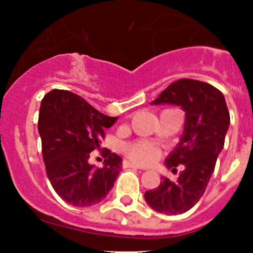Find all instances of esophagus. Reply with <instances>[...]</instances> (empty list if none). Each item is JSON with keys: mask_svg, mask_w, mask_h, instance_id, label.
<instances>
[{"mask_svg": "<svg viewBox=\"0 0 253 253\" xmlns=\"http://www.w3.org/2000/svg\"><path fill=\"white\" fill-rule=\"evenodd\" d=\"M122 167H124V168H132V169H141V170H143V168L138 167L137 164H133V163L128 162V160H124V163H122Z\"/></svg>", "mask_w": 253, "mask_h": 253, "instance_id": "34e87169", "label": "esophagus"}]
</instances>
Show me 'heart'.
<instances>
[{
    "instance_id": "b5f03b06",
    "label": "heart",
    "mask_w": 253,
    "mask_h": 253,
    "mask_svg": "<svg viewBox=\"0 0 253 253\" xmlns=\"http://www.w3.org/2000/svg\"><path fill=\"white\" fill-rule=\"evenodd\" d=\"M125 153L129 159L142 165L152 164L153 162L159 159L160 154H162L157 145L145 141L129 143L125 147Z\"/></svg>"
}]
</instances>
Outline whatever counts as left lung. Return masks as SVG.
<instances>
[{"instance_id": "left-lung-1", "label": "left lung", "mask_w": 253, "mask_h": 253, "mask_svg": "<svg viewBox=\"0 0 253 253\" xmlns=\"http://www.w3.org/2000/svg\"><path fill=\"white\" fill-rule=\"evenodd\" d=\"M152 104H174L186 112L182 138L167 159V167L172 171L178 165H183V169L175 182L162 177L160 185L147 191L144 198L159 213L182 214L205 193L224 147L230 114L219 89L190 78L170 84Z\"/></svg>"}]
</instances>
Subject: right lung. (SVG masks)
Segmentation results:
<instances>
[{
	"mask_svg": "<svg viewBox=\"0 0 253 253\" xmlns=\"http://www.w3.org/2000/svg\"><path fill=\"white\" fill-rule=\"evenodd\" d=\"M116 120L68 90L53 89L42 98L38 121L42 159L51 186L68 205H96L114 186L122 170L121 158L108 150L99 169L88 160Z\"/></svg>",
	"mask_w": 253,
	"mask_h": 253,
	"instance_id": "right-lung-1",
	"label": "right lung"
}]
</instances>
